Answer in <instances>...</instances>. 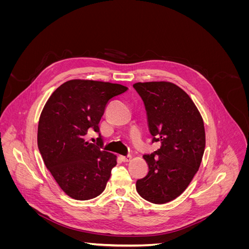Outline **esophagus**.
I'll list each match as a JSON object with an SVG mask.
<instances>
[{
    "mask_svg": "<svg viewBox=\"0 0 249 249\" xmlns=\"http://www.w3.org/2000/svg\"><path fill=\"white\" fill-rule=\"evenodd\" d=\"M120 159H122V161H124V162H130L132 158H131V156H127V157L122 156V157H120Z\"/></svg>",
    "mask_w": 249,
    "mask_h": 249,
    "instance_id": "34e87169",
    "label": "esophagus"
}]
</instances>
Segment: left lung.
Listing matches in <instances>:
<instances>
[{
    "label": "left lung",
    "mask_w": 249,
    "mask_h": 249,
    "mask_svg": "<svg viewBox=\"0 0 249 249\" xmlns=\"http://www.w3.org/2000/svg\"><path fill=\"white\" fill-rule=\"evenodd\" d=\"M144 103L148 130L161 146L144 155L145 178L136 190L145 200L162 205L179 196L197 172L206 147L205 125L200 113L182 88L171 82L135 83Z\"/></svg>",
    "instance_id": "obj_1"
}]
</instances>
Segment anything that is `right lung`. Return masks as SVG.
I'll use <instances>...</instances> for the list:
<instances>
[{"label":"right lung","instance_id":"add662e5","mask_svg":"<svg viewBox=\"0 0 249 249\" xmlns=\"http://www.w3.org/2000/svg\"><path fill=\"white\" fill-rule=\"evenodd\" d=\"M127 87L109 82L70 80L49 97L41 111L37 144L44 165L62 191L77 200L94 198L105 190L116 155L85 140L99 124L108 103ZM100 145L101 138H97Z\"/></svg>","mask_w":249,"mask_h":249}]
</instances>
